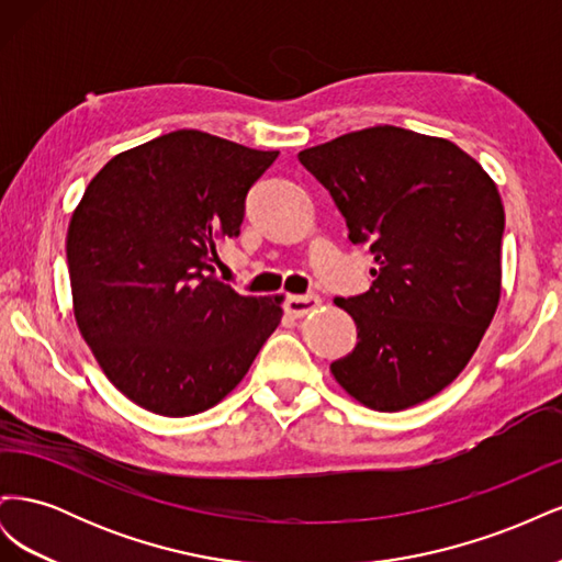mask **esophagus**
<instances>
[{"instance_id": "obj_1", "label": "esophagus", "mask_w": 562, "mask_h": 562, "mask_svg": "<svg viewBox=\"0 0 562 562\" xmlns=\"http://www.w3.org/2000/svg\"><path fill=\"white\" fill-rule=\"evenodd\" d=\"M318 304H321L318 295H288L283 302V310H285V314L300 318L304 314L314 312Z\"/></svg>"}]
</instances>
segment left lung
<instances>
[{
  "label": "left lung",
  "instance_id": "8db88e82",
  "mask_svg": "<svg viewBox=\"0 0 562 562\" xmlns=\"http://www.w3.org/2000/svg\"><path fill=\"white\" fill-rule=\"evenodd\" d=\"M330 192L351 244H370V291L335 297L359 345L330 363L351 398L398 413L467 368L502 295L504 206L483 166L398 126L345 133L297 155Z\"/></svg>",
  "mask_w": 562,
  "mask_h": 562
}]
</instances>
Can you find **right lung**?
I'll list each match as a JSON object with an SVG mask.
<instances>
[{
  "instance_id": "right-lung-1",
  "label": "right lung",
  "mask_w": 562,
  "mask_h": 562,
  "mask_svg": "<svg viewBox=\"0 0 562 562\" xmlns=\"http://www.w3.org/2000/svg\"><path fill=\"white\" fill-rule=\"evenodd\" d=\"M277 157L180 128L110 159L75 209L77 328L108 380L145 411H209L281 323L283 295H239L211 265L217 244L239 236L246 194Z\"/></svg>"
}]
</instances>
